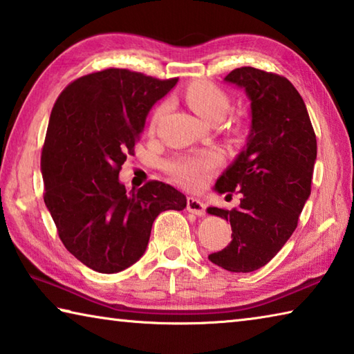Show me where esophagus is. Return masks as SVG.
Segmentation results:
<instances>
[{
	"label": "esophagus",
	"instance_id": "34e87169",
	"mask_svg": "<svg viewBox=\"0 0 354 354\" xmlns=\"http://www.w3.org/2000/svg\"><path fill=\"white\" fill-rule=\"evenodd\" d=\"M205 209H206V206L201 200L195 198V196H189L187 198V211L189 212L198 215V217H205V214H206Z\"/></svg>",
	"mask_w": 354,
	"mask_h": 354
}]
</instances>
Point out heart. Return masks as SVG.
Instances as JSON below:
<instances>
[{
  "label": "heart",
  "instance_id": "1",
  "mask_svg": "<svg viewBox=\"0 0 354 354\" xmlns=\"http://www.w3.org/2000/svg\"><path fill=\"white\" fill-rule=\"evenodd\" d=\"M185 100L200 118L212 120L215 117H223L227 111V98L220 87L211 82H195L185 92ZM167 104H160L154 112V122L164 115ZM221 158L215 151H205L200 154L179 156L169 162L170 175L189 187H200L214 169H217Z\"/></svg>",
  "mask_w": 354,
  "mask_h": 354
}]
</instances>
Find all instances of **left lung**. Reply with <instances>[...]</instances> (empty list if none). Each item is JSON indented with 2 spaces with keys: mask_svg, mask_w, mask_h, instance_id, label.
<instances>
[{
  "mask_svg": "<svg viewBox=\"0 0 354 354\" xmlns=\"http://www.w3.org/2000/svg\"><path fill=\"white\" fill-rule=\"evenodd\" d=\"M223 81L248 97L250 133L215 183L217 194L241 190L242 200L232 211L207 207L232 230L230 245L209 254V261L227 272L248 273L272 261L295 231L310 195L317 140L304 101L289 80L242 67Z\"/></svg>",
  "mask_w": 354,
  "mask_h": 354,
  "instance_id": "obj_1",
  "label": "left lung"
}]
</instances>
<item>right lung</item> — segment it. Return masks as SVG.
I'll return each mask as SVG.
<instances>
[{
  "label": "right lung",
  "mask_w": 354,
  "mask_h": 354,
  "mask_svg": "<svg viewBox=\"0 0 354 354\" xmlns=\"http://www.w3.org/2000/svg\"><path fill=\"white\" fill-rule=\"evenodd\" d=\"M176 82L107 68L68 84L53 107L40 159L44 200L65 248L95 272L133 266L145 253L156 217L187 206L169 184L127 192L118 179L148 112Z\"/></svg>",
  "instance_id": "right-lung-1"
}]
</instances>
